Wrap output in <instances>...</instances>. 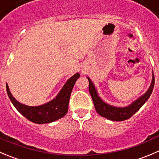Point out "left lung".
<instances>
[{"instance_id": "1", "label": "left lung", "mask_w": 159, "mask_h": 159, "mask_svg": "<svg viewBox=\"0 0 159 159\" xmlns=\"http://www.w3.org/2000/svg\"><path fill=\"white\" fill-rule=\"evenodd\" d=\"M87 78L88 79L89 81V92L93 100L97 112L102 117L106 118L111 121H116V122L126 120V119H129L133 115L135 114L150 98L154 88V84H155V78H154V74L152 72V80L151 85L143 95L139 97L137 99L133 101L130 105L127 106L116 107L106 103L105 101L101 99L93 83L88 76H87Z\"/></svg>"}]
</instances>
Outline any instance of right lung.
<instances>
[{
	"mask_svg": "<svg viewBox=\"0 0 159 159\" xmlns=\"http://www.w3.org/2000/svg\"><path fill=\"white\" fill-rule=\"evenodd\" d=\"M79 77L80 73L77 72L74 74L66 81L55 98L47 103L37 106H29L20 103L12 96L7 84H6V89L11 103L24 117L37 124L50 123L61 119L66 115L71 92Z\"/></svg>",
	"mask_w": 159,
	"mask_h": 159,
	"instance_id": "right-lung-1",
	"label": "right lung"
}]
</instances>
